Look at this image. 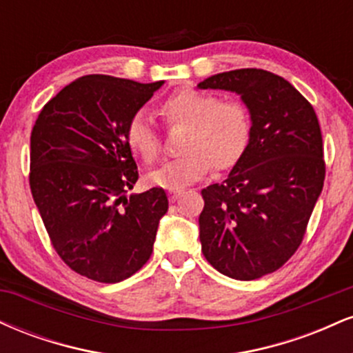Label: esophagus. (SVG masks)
<instances>
[{"instance_id":"obj_1","label":"esophagus","mask_w":353,"mask_h":353,"mask_svg":"<svg viewBox=\"0 0 353 353\" xmlns=\"http://www.w3.org/2000/svg\"><path fill=\"white\" fill-rule=\"evenodd\" d=\"M181 194H182V190H181V189H174V190H171V192H169V201H171V202H176L177 199H179Z\"/></svg>"}]
</instances>
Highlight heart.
Listing matches in <instances>:
<instances>
[{"label":"heart","instance_id":"b5f03b06","mask_svg":"<svg viewBox=\"0 0 353 353\" xmlns=\"http://www.w3.org/2000/svg\"><path fill=\"white\" fill-rule=\"evenodd\" d=\"M159 114L169 125L185 124L181 149L184 154L165 161L149 174V182L169 190L208 176L210 169L228 171L244 156L252 132V117L242 99H221L196 88H181L159 103ZM129 148L152 163L161 152V132L145 109H139L125 124Z\"/></svg>","mask_w":353,"mask_h":353}]
</instances>
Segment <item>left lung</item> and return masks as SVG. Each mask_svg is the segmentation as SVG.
<instances>
[{"instance_id": "8db88e82", "label": "left lung", "mask_w": 353, "mask_h": 353, "mask_svg": "<svg viewBox=\"0 0 353 353\" xmlns=\"http://www.w3.org/2000/svg\"><path fill=\"white\" fill-rule=\"evenodd\" d=\"M241 94L252 117L244 156L221 184L202 189V254L219 272L254 281L302 244L325 179L322 132L312 104L289 81L245 68L199 83Z\"/></svg>"}]
</instances>
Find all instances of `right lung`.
Returning <instances> with one entry per match:
<instances>
[{"label":"right lung","mask_w":353,"mask_h":353,"mask_svg":"<svg viewBox=\"0 0 353 353\" xmlns=\"http://www.w3.org/2000/svg\"><path fill=\"white\" fill-rule=\"evenodd\" d=\"M163 83L83 76L44 104L31 131L36 208L64 264L91 281L136 274L168 212L163 188L125 197L139 179L125 124Z\"/></svg>","instance_id":"obj_1"}]
</instances>
